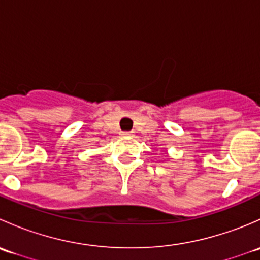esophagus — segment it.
Masks as SVG:
<instances>
[{"instance_id":"1","label":"esophagus","mask_w":260,"mask_h":260,"mask_svg":"<svg viewBox=\"0 0 260 260\" xmlns=\"http://www.w3.org/2000/svg\"><path fill=\"white\" fill-rule=\"evenodd\" d=\"M123 137H133V135L131 132H122Z\"/></svg>"}]
</instances>
